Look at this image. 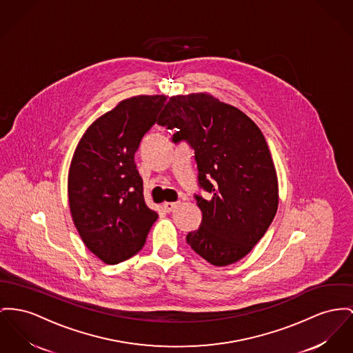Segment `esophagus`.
I'll return each instance as SVG.
<instances>
[{"instance_id": "34e87169", "label": "esophagus", "mask_w": 353, "mask_h": 353, "mask_svg": "<svg viewBox=\"0 0 353 353\" xmlns=\"http://www.w3.org/2000/svg\"><path fill=\"white\" fill-rule=\"evenodd\" d=\"M178 202H165V203H163V210H165V212H171L174 209H176L178 208Z\"/></svg>"}]
</instances>
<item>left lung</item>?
Listing matches in <instances>:
<instances>
[{"label":"left lung","instance_id":"obj_1","mask_svg":"<svg viewBox=\"0 0 353 353\" xmlns=\"http://www.w3.org/2000/svg\"><path fill=\"white\" fill-rule=\"evenodd\" d=\"M158 124L176 130L171 141L194 150L202 212L198 230L186 241L215 266L243 259L269 229L279 206L276 168L256 123L208 94L170 97Z\"/></svg>","mask_w":353,"mask_h":353}]
</instances>
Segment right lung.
<instances>
[{"mask_svg":"<svg viewBox=\"0 0 353 353\" xmlns=\"http://www.w3.org/2000/svg\"><path fill=\"white\" fill-rule=\"evenodd\" d=\"M167 103L135 96L94 120L79 141L68 175L73 223L96 257L115 265L135 256L158 214L143 198L134 157Z\"/></svg>","mask_w":353,"mask_h":353,"instance_id":"1","label":"right lung"}]
</instances>
